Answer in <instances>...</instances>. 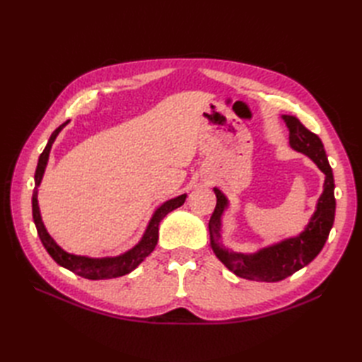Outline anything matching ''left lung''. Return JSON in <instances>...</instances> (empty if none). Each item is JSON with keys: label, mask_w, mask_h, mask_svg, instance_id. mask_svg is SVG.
<instances>
[{"label": "left lung", "mask_w": 362, "mask_h": 362, "mask_svg": "<svg viewBox=\"0 0 362 362\" xmlns=\"http://www.w3.org/2000/svg\"><path fill=\"white\" fill-rule=\"evenodd\" d=\"M282 119L290 131V146L294 151L310 157L317 164V168L325 173L323 193L317 201L315 211L311 216L308 225L305 226L299 235L262 247L257 250L255 254H240V252H233L231 249L225 247L221 242L222 216L229 202L226 196L214 187L217 204L214 213L211 214L210 223H208L211 249L216 257L237 276L250 281L278 282L308 266L320 254L334 225L335 184L322 140L319 136L311 133L308 128H305L298 117L282 115Z\"/></svg>", "instance_id": "1"}]
</instances>
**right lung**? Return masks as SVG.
<instances>
[{
    "label": "right lung",
    "instance_id": "right-lung-1",
    "mask_svg": "<svg viewBox=\"0 0 362 362\" xmlns=\"http://www.w3.org/2000/svg\"><path fill=\"white\" fill-rule=\"evenodd\" d=\"M68 122L62 124L54 133L51 134L48 144L43 149V152L39 157V163L36 168V173H35V190H33V221H35L37 234L42 245L45 246L48 254L52 257V259L57 262L59 266L68 269L71 272H74L75 275L83 276L86 279H113V278H119L128 275L129 272H133L141 261H144L152 250L156 249L157 242H158V226L160 222L163 221L166 214H169L170 211H173L175 208H178L184 204L187 194H181L177 196V198L169 199L164 204H161L157 210L152 214L151 221L145 229V234L141 237L140 242L133 247L127 250L125 254L117 255V257H107V258H90V257H81V255H74L69 254L64 249H62L54 238L48 234L45 225L42 222L40 217V211H39V204H37V187L42 182V177L45 173V168L48 164V158H49V151L51 146L54 144V140L59 136L60 131L66 127Z\"/></svg>",
    "mask_w": 362,
    "mask_h": 362
}]
</instances>
